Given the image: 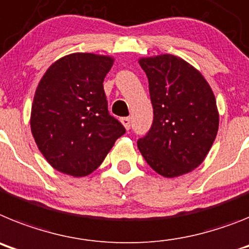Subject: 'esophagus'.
<instances>
[{"label": "esophagus", "instance_id": "esophagus-1", "mask_svg": "<svg viewBox=\"0 0 249 249\" xmlns=\"http://www.w3.org/2000/svg\"><path fill=\"white\" fill-rule=\"evenodd\" d=\"M120 122H122V124L124 125V127L126 130L130 129V118H122L120 119Z\"/></svg>", "mask_w": 249, "mask_h": 249}]
</instances>
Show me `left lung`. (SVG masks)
Returning a JSON list of instances; mask_svg holds the SVG:
<instances>
[{
    "label": "left lung",
    "instance_id": "8db88e82",
    "mask_svg": "<svg viewBox=\"0 0 249 249\" xmlns=\"http://www.w3.org/2000/svg\"><path fill=\"white\" fill-rule=\"evenodd\" d=\"M145 71L154 120L138 140L142 158L165 178L190 173L203 163L219 126L213 90L199 70L179 56L140 57Z\"/></svg>",
    "mask_w": 249,
    "mask_h": 249
}]
</instances>
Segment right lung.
<instances>
[{
  "label": "right lung",
  "instance_id": "add662e5",
  "mask_svg": "<svg viewBox=\"0 0 249 249\" xmlns=\"http://www.w3.org/2000/svg\"><path fill=\"white\" fill-rule=\"evenodd\" d=\"M114 60L73 53L56 60L40 80L30 125L38 150L57 172L75 178L91 174L125 133L109 115L103 85Z\"/></svg>",
  "mask_w": 249,
  "mask_h": 249
}]
</instances>
